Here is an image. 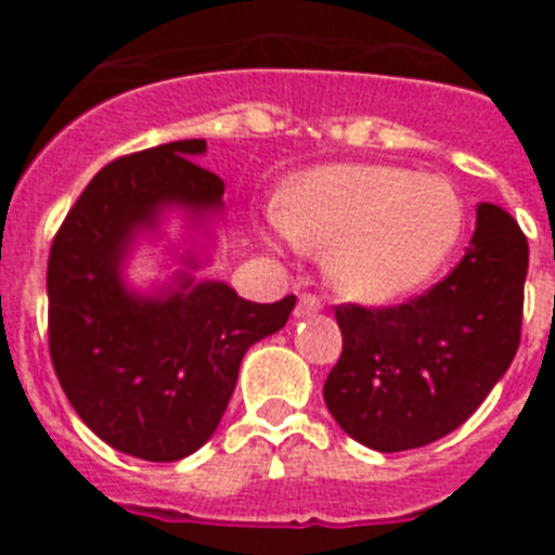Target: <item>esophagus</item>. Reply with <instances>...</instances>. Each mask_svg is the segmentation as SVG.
Masks as SVG:
<instances>
[{"label":"esophagus","instance_id":"34e87169","mask_svg":"<svg viewBox=\"0 0 555 555\" xmlns=\"http://www.w3.org/2000/svg\"><path fill=\"white\" fill-rule=\"evenodd\" d=\"M322 300L317 294H300V300H297V308H294V317L300 320V317H313V313H320Z\"/></svg>","mask_w":555,"mask_h":555}]
</instances>
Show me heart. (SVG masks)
<instances>
[{
    "label": "heart",
    "instance_id": "1",
    "mask_svg": "<svg viewBox=\"0 0 555 555\" xmlns=\"http://www.w3.org/2000/svg\"><path fill=\"white\" fill-rule=\"evenodd\" d=\"M288 242L325 253V274L358 302L416 292L455 249L464 210L453 185L400 166H317L292 180L278 214Z\"/></svg>",
    "mask_w": 555,
    "mask_h": 555
}]
</instances>
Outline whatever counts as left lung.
I'll return each mask as SVG.
<instances>
[{
  "instance_id": "obj_1",
  "label": "left lung",
  "mask_w": 555,
  "mask_h": 555,
  "mask_svg": "<svg viewBox=\"0 0 555 555\" xmlns=\"http://www.w3.org/2000/svg\"><path fill=\"white\" fill-rule=\"evenodd\" d=\"M528 242L480 203L459 267L403 306H336L341 356L325 403L341 430L380 453L425 448L473 416L519 347Z\"/></svg>"
}]
</instances>
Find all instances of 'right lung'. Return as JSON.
Listing matches in <instances>:
<instances>
[{
  "mask_svg": "<svg viewBox=\"0 0 555 555\" xmlns=\"http://www.w3.org/2000/svg\"><path fill=\"white\" fill-rule=\"evenodd\" d=\"M203 139L116 158L94 175L49 249V356L82 423L102 442L144 461H180L208 442L242 358L288 322L297 297L242 300L228 283L175 274L139 294L121 267L135 235L166 208L203 228L222 210L224 183L194 164ZM183 263L197 269L194 255Z\"/></svg>",
  "mask_w": 555,
  "mask_h": 555,
  "instance_id": "add662e5",
  "label": "right lung"
}]
</instances>
